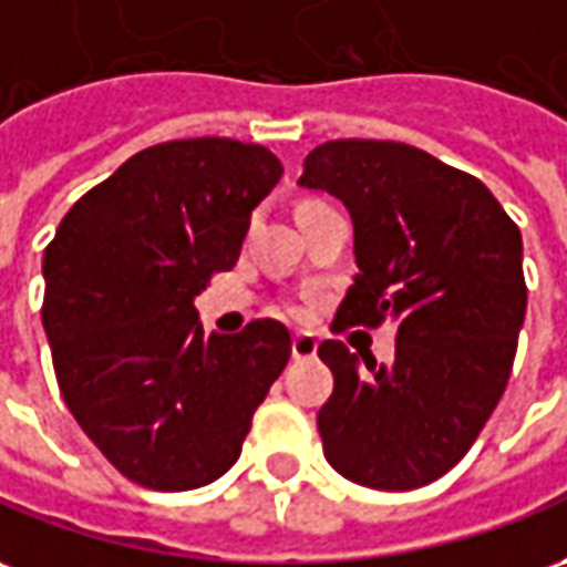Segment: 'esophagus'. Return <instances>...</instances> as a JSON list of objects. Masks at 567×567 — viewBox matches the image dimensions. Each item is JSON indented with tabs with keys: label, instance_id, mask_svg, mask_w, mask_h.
Instances as JSON below:
<instances>
[{
	"label": "esophagus",
	"instance_id": "1",
	"mask_svg": "<svg viewBox=\"0 0 567 567\" xmlns=\"http://www.w3.org/2000/svg\"><path fill=\"white\" fill-rule=\"evenodd\" d=\"M315 354H318V339H315V336H292V358H296V361H308V358H315Z\"/></svg>",
	"mask_w": 567,
	"mask_h": 567
}]
</instances>
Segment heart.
Listing matches in <instances>:
<instances>
[{
  "label": "heart",
  "instance_id": "obj_1",
  "mask_svg": "<svg viewBox=\"0 0 567 567\" xmlns=\"http://www.w3.org/2000/svg\"><path fill=\"white\" fill-rule=\"evenodd\" d=\"M315 203H318V200H308V203H302V209H306V206H315Z\"/></svg>",
  "mask_w": 567,
  "mask_h": 567
}]
</instances>
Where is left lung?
<instances>
[{
	"label": "left lung",
	"mask_w": 567,
	"mask_h": 567,
	"mask_svg": "<svg viewBox=\"0 0 567 567\" xmlns=\"http://www.w3.org/2000/svg\"><path fill=\"white\" fill-rule=\"evenodd\" d=\"M302 187L349 206L358 275L333 330L395 321V361L318 346L333 395L318 413L339 475L413 491L466 456L509 382L528 287L522 234L475 175L401 142L339 138L306 157Z\"/></svg>",
	"instance_id": "8db88e82"
}]
</instances>
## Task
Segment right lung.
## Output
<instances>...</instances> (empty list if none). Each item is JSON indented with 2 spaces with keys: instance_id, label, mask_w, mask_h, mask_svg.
<instances>
[{
  "instance_id": "1",
  "label": "right lung",
  "mask_w": 567,
  "mask_h": 567,
  "mask_svg": "<svg viewBox=\"0 0 567 567\" xmlns=\"http://www.w3.org/2000/svg\"><path fill=\"white\" fill-rule=\"evenodd\" d=\"M280 159L234 138L144 147L85 190L45 246L42 327L64 404L151 491L216 482L290 361L284 323L206 336L194 296L231 271Z\"/></svg>"
}]
</instances>
